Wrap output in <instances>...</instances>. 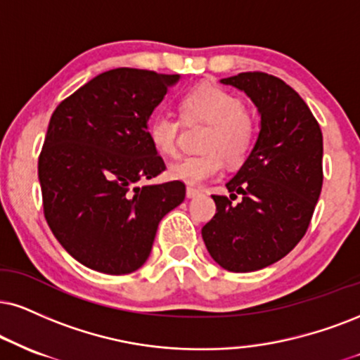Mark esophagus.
<instances>
[{"label": "esophagus", "instance_id": "34e87169", "mask_svg": "<svg viewBox=\"0 0 360 360\" xmlns=\"http://www.w3.org/2000/svg\"><path fill=\"white\" fill-rule=\"evenodd\" d=\"M202 190L200 188H195V187H187V197L188 198H193L197 197V195H200Z\"/></svg>", "mask_w": 360, "mask_h": 360}]
</instances>
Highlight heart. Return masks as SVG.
I'll use <instances>...</instances> for the list:
<instances>
[{
    "mask_svg": "<svg viewBox=\"0 0 360 360\" xmlns=\"http://www.w3.org/2000/svg\"><path fill=\"white\" fill-rule=\"evenodd\" d=\"M181 118L187 123H207L202 155L185 157L168 167V175L188 185H202L219 175L224 158L240 163L255 143V117L243 106L240 96L215 83H202L185 93L180 100ZM180 120L158 113L148 123V139L160 155L175 157L179 152Z\"/></svg>",
    "mask_w": 360,
    "mask_h": 360,
    "instance_id": "1",
    "label": "heart"
}]
</instances>
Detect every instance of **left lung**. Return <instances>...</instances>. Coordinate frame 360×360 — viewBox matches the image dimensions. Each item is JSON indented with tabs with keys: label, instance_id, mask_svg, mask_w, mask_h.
<instances>
[{
	"label": "left lung",
	"instance_id": "left-lung-1",
	"mask_svg": "<svg viewBox=\"0 0 360 360\" xmlns=\"http://www.w3.org/2000/svg\"><path fill=\"white\" fill-rule=\"evenodd\" d=\"M245 91L260 113L257 143L227 181L230 197L212 195L217 214L202 237L220 267L254 272L283 259L307 232L322 190V131L299 93L262 72L220 79ZM240 194L243 200H231Z\"/></svg>",
	"mask_w": 360,
	"mask_h": 360
}]
</instances>
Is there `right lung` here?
<instances>
[{
	"label": "right lung",
	"mask_w": 360,
	"mask_h": 360,
	"mask_svg": "<svg viewBox=\"0 0 360 360\" xmlns=\"http://www.w3.org/2000/svg\"><path fill=\"white\" fill-rule=\"evenodd\" d=\"M179 75L115 68L53 112L38 158L44 219L88 269L135 272L148 259L160 220L185 198L180 180L143 185L165 170L150 143V115Z\"/></svg>",
	"instance_id": "right-lung-1"
}]
</instances>
